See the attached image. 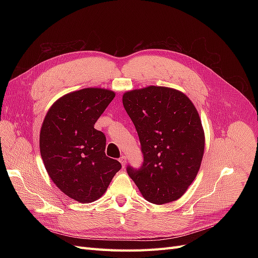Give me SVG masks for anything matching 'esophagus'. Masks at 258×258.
Wrapping results in <instances>:
<instances>
[{
	"instance_id": "esophagus-1",
	"label": "esophagus",
	"mask_w": 258,
	"mask_h": 258,
	"mask_svg": "<svg viewBox=\"0 0 258 258\" xmlns=\"http://www.w3.org/2000/svg\"><path fill=\"white\" fill-rule=\"evenodd\" d=\"M126 156H121V157L119 158V161H120V163H121V166L122 167H124V165H126Z\"/></svg>"
}]
</instances>
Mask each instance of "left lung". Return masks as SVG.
Here are the masks:
<instances>
[{"instance_id":"left-lung-1","label":"left lung","mask_w":258,"mask_h":258,"mask_svg":"<svg viewBox=\"0 0 258 258\" xmlns=\"http://www.w3.org/2000/svg\"><path fill=\"white\" fill-rule=\"evenodd\" d=\"M122 104L143 154L141 167H127L129 176L152 204L181 198L197 176L205 152L196 107L183 92L161 86L127 91Z\"/></svg>"}]
</instances>
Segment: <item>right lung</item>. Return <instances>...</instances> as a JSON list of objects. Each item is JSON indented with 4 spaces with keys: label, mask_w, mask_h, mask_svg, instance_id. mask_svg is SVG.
<instances>
[{
    "label": "right lung",
    "mask_w": 258,
    "mask_h": 258,
    "mask_svg": "<svg viewBox=\"0 0 258 258\" xmlns=\"http://www.w3.org/2000/svg\"><path fill=\"white\" fill-rule=\"evenodd\" d=\"M115 93L85 88L61 97L45 116L40 151L51 181L76 201L92 202L107 189L121 168L105 155L106 139L95 129Z\"/></svg>",
    "instance_id": "1"
}]
</instances>
